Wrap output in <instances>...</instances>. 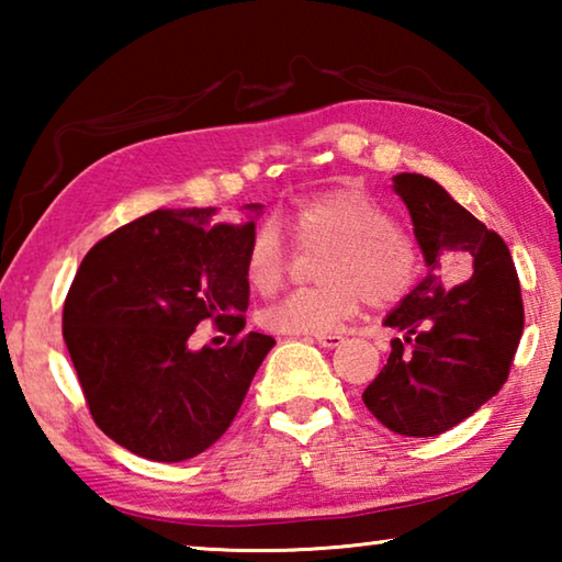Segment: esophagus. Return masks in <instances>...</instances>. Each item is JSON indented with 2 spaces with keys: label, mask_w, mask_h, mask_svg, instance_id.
<instances>
[{
  "label": "esophagus",
  "mask_w": 562,
  "mask_h": 562,
  "mask_svg": "<svg viewBox=\"0 0 562 562\" xmlns=\"http://www.w3.org/2000/svg\"><path fill=\"white\" fill-rule=\"evenodd\" d=\"M315 341L325 349H335L341 345V341H345V337L341 335H315Z\"/></svg>",
  "instance_id": "34e87169"
}]
</instances>
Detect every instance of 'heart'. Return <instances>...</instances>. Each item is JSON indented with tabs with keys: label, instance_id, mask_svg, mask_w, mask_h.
<instances>
[{
	"label": "heart",
	"instance_id": "heart-1",
	"mask_svg": "<svg viewBox=\"0 0 562 562\" xmlns=\"http://www.w3.org/2000/svg\"><path fill=\"white\" fill-rule=\"evenodd\" d=\"M300 250L327 252L319 265L325 284L297 290L260 315L265 329L282 335H325L357 315L361 300L389 304L412 288L418 270L414 237L394 225L392 213L364 190L341 188L304 201L290 217ZM288 250L270 223L247 247L245 278L260 294L282 284Z\"/></svg>",
	"mask_w": 562,
	"mask_h": 562
}]
</instances>
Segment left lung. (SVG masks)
I'll return each mask as SVG.
<instances>
[{
  "label": "left lung",
  "mask_w": 562,
  "mask_h": 562,
  "mask_svg": "<svg viewBox=\"0 0 562 562\" xmlns=\"http://www.w3.org/2000/svg\"><path fill=\"white\" fill-rule=\"evenodd\" d=\"M394 193L414 223L426 274L384 317L402 331L364 404L402 436H439L501 392L522 335L516 268L501 235L418 173H398ZM472 272L451 291L440 270Z\"/></svg>",
  "instance_id": "obj_1"
}]
</instances>
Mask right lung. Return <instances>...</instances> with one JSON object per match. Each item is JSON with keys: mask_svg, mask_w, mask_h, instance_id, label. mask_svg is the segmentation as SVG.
<instances>
[{"mask_svg": "<svg viewBox=\"0 0 562 562\" xmlns=\"http://www.w3.org/2000/svg\"><path fill=\"white\" fill-rule=\"evenodd\" d=\"M215 213L154 211L119 227L87 252L64 302V341L93 422L150 461L193 459L221 439L274 347L243 331L262 205H243L240 223ZM207 318L232 341L193 350Z\"/></svg>", "mask_w": 562, "mask_h": 562, "instance_id": "1", "label": "right lung"}]
</instances>
